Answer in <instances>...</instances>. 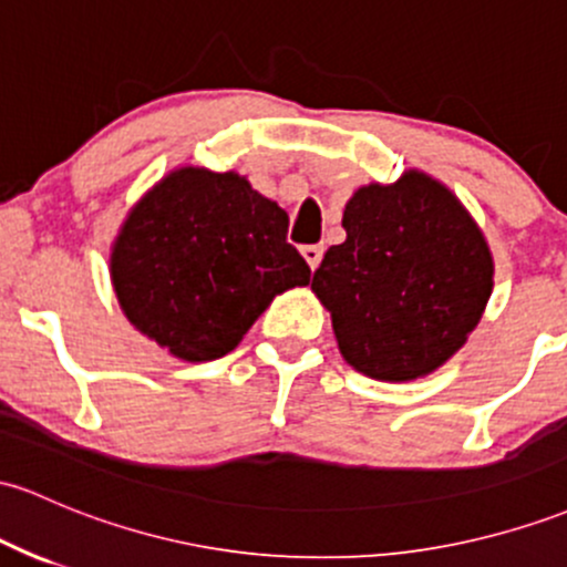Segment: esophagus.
<instances>
[{
  "instance_id": "esophagus-1",
  "label": "esophagus",
  "mask_w": 567,
  "mask_h": 567,
  "mask_svg": "<svg viewBox=\"0 0 567 567\" xmlns=\"http://www.w3.org/2000/svg\"><path fill=\"white\" fill-rule=\"evenodd\" d=\"M301 255L303 258H307V264H309V269H317V266H320V260H322V245H307V247H301Z\"/></svg>"
}]
</instances>
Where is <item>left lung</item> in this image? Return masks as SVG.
<instances>
[{
    "mask_svg": "<svg viewBox=\"0 0 567 567\" xmlns=\"http://www.w3.org/2000/svg\"><path fill=\"white\" fill-rule=\"evenodd\" d=\"M347 239L315 271L347 363L382 382L444 365L468 341L493 293V255L450 188L409 169L363 185L344 207Z\"/></svg>",
    "mask_w": 567,
    "mask_h": 567,
    "instance_id": "8db88e82",
    "label": "left lung"
}]
</instances>
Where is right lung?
<instances>
[{
  "instance_id": "obj_1",
  "label": "right lung",
  "mask_w": 567,
  "mask_h": 567,
  "mask_svg": "<svg viewBox=\"0 0 567 567\" xmlns=\"http://www.w3.org/2000/svg\"><path fill=\"white\" fill-rule=\"evenodd\" d=\"M288 213L236 172L166 174L128 213L110 277L128 322L174 358H223L274 296L309 285Z\"/></svg>"
}]
</instances>
